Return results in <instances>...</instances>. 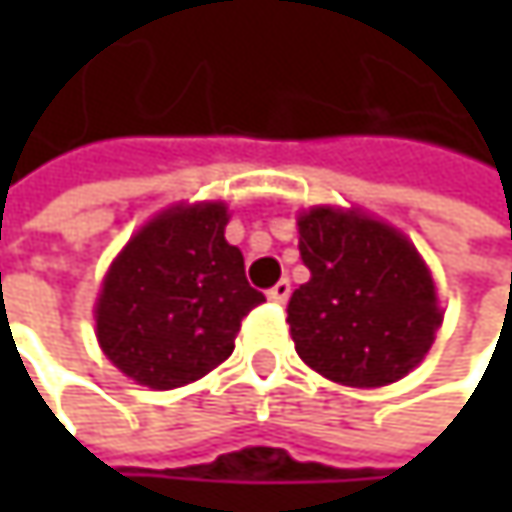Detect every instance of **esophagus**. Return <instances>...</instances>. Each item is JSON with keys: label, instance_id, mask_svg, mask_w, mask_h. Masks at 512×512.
I'll return each mask as SVG.
<instances>
[{"label": "esophagus", "instance_id": "34e87169", "mask_svg": "<svg viewBox=\"0 0 512 512\" xmlns=\"http://www.w3.org/2000/svg\"><path fill=\"white\" fill-rule=\"evenodd\" d=\"M266 296H269L272 302L284 305V302L290 299V281H287V278H281V281H278V284H275V287H272V290H269Z\"/></svg>", "mask_w": 512, "mask_h": 512}]
</instances>
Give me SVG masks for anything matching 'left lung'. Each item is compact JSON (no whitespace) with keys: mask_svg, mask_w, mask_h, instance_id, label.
Returning <instances> with one entry per match:
<instances>
[{"mask_svg":"<svg viewBox=\"0 0 512 512\" xmlns=\"http://www.w3.org/2000/svg\"><path fill=\"white\" fill-rule=\"evenodd\" d=\"M299 252L311 278L290 296L299 358L350 388H382L430 353L445 308L415 243L361 207L299 210Z\"/></svg>","mask_w":512,"mask_h":512,"instance_id":"8db88e82","label":"left lung"}]
</instances>
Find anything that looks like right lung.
Masks as SVG:
<instances>
[{"instance_id": "add662e5", "label": "right lung", "mask_w": 512, "mask_h": 512, "mask_svg": "<svg viewBox=\"0 0 512 512\" xmlns=\"http://www.w3.org/2000/svg\"><path fill=\"white\" fill-rule=\"evenodd\" d=\"M225 201H177L151 216L109 263L94 335L127 379L189 385L234 353L243 317L263 302L243 252L225 240Z\"/></svg>"}]
</instances>
